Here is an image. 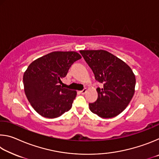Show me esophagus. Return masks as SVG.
<instances>
[{"label":"esophagus","mask_w":159,"mask_h":159,"mask_svg":"<svg viewBox=\"0 0 159 159\" xmlns=\"http://www.w3.org/2000/svg\"><path fill=\"white\" fill-rule=\"evenodd\" d=\"M86 91H87V90H86L85 88V89L80 90V93L82 94V95H84V94L86 93Z\"/></svg>","instance_id":"34e87169"}]
</instances>
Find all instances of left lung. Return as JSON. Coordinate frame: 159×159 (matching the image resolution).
Instances as JSON below:
<instances>
[{
	"instance_id": "1",
	"label": "left lung",
	"mask_w": 159,
	"mask_h": 159,
	"mask_svg": "<svg viewBox=\"0 0 159 159\" xmlns=\"http://www.w3.org/2000/svg\"><path fill=\"white\" fill-rule=\"evenodd\" d=\"M92 69L95 80L103 84L98 88V97L89 103L90 110L99 117L109 118L120 114L134 93L135 76L124 61L106 50H80Z\"/></svg>"
}]
</instances>
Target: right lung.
I'll return each instance as SVG.
<instances>
[{"instance_id":"1","label":"right lung","mask_w":159,"mask_h":159,"mask_svg":"<svg viewBox=\"0 0 159 159\" xmlns=\"http://www.w3.org/2000/svg\"><path fill=\"white\" fill-rule=\"evenodd\" d=\"M80 59L76 52L57 51L29 64L23 76L25 92L31 105L42 116L57 118L71 108L76 91L63 88L60 83Z\"/></svg>"}]
</instances>
